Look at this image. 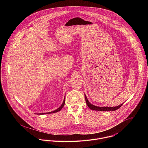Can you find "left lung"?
Returning <instances> with one entry per match:
<instances>
[{
    "label": "left lung",
    "mask_w": 148,
    "mask_h": 148,
    "mask_svg": "<svg viewBox=\"0 0 148 148\" xmlns=\"http://www.w3.org/2000/svg\"><path fill=\"white\" fill-rule=\"evenodd\" d=\"M85 99V101H86V103L87 104L88 106L92 110H97V111H102V112H106V111H114V110H116L117 109H118L120 108L122 105L123 104H121L119 106H103V107H100V106H94L92 104H91L88 99L86 98V96L84 94Z\"/></svg>",
    "instance_id": "obj_1"
}]
</instances>
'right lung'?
I'll use <instances>...</instances> for the list:
<instances>
[{"mask_svg":"<svg viewBox=\"0 0 148 148\" xmlns=\"http://www.w3.org/2000/svg\"><path fill=\"white\" fill-rule=\"evenodd\" d=\"M65 97H64L63 102L62 104L60 106L59 108H58L57 109H56V110H54V111H53V112H48V113H38V114H38V115H43V114H51V113H56V112H58L60 111V110L63 108L64 106V104H65Z\"/></svg>","mask_w":148,"mask_h":148,"instance_id":"right-lung-1","label":"right lung"}]
</instances>
